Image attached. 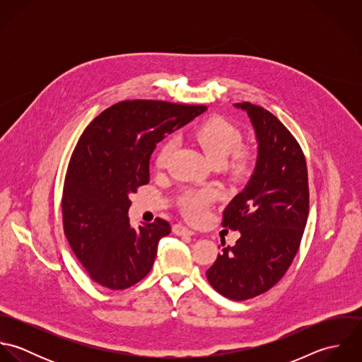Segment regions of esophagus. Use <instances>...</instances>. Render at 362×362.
Wrapping results in <instances>:
<instances>
[{
  "label": "esophagus",
  "mask_w": 362,
  "mask_h": 362,
  "mask_svg": "<svg viewBox=\"0 0 362 362\" xmlns=\"http://www.w3.org/2000/svg\"><path fill=\"white\" fill-rule=\"evenodd\" d=\"M173 233H174L175 235H194V234H195L191 228H188V227L184 226V224H174V226H173Z\"/></svg>",
  "instance_id": "34e87169"
}]
</instances>
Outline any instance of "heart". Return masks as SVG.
I'll return each instance as SVG.
<instances>
[{
    "label": "heart",
    "mask_w": 362,
    "mask_h": 362,
    "mask_svg": "<svg viewBox=\"0 0 362 362\" xmlns=\"http://www.w3.org/2000/svg\"><path fill=\"white\" fill-rule=\"evenodd\" d=\"M191 136L202 148L205 155L214 165H223L228 160V157L233 155L243 144L241 131L234 124H231L230 121L221 117H214L204 121L192 131ZM173 151H174V141L173 139L165 141L156 155V168L158 170L165 168ZM237 158L238 160L235 163V167L240 168L243 165L244 156L238 153ZM211 201H213V194L209 189L189 191L185 195H182L180 205L188 218L194 221H199L205 217L207 207L211 204Z\"/></svg>",
    "instance_id": "obj_1"
}]
</instances>
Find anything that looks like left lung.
I'll list each match as a JSON object with an SVG mask.
<instances>
[{"mask_svg": "<svg viewBox=\"0 0 362 362\" xmlns=\"http://www.w3.org/2000/svg\"><path fill=\"white\" fill-rule=\"evenodd\" d=\"M255 128L258 158L247 187L223 211L221 226L241 233L207 269L211 287L234 301L270 290L296 257L310 211L305 156L291 132L260 105L235 104Z\"/></svg>", "mask_w": 362, "mask_h": 362, "instance_id": "8db88e82", "label": "left lung"}]
</instances>
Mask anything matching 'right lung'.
<instances>
[{
	"label": "right lung",
	"mask_w": 362,
	"mask_h": 362,
	"mask_svg": "<svg viewBox=\"0 0 362 362\" xmlns=\"http://www.w3.org/2000/svg\"><path fill=\"white\" fill-rule=\"evenodd\" d=\"M206 105L125 100L100 112L71 156L62 223L71 250L92 280L110 290L141 281L152 269L170 224L131 227L129 195L149 182V160L165 135L206 111Z\"/></svg>",
	"instance_id": "right-lung-1"
}]
</instances>
